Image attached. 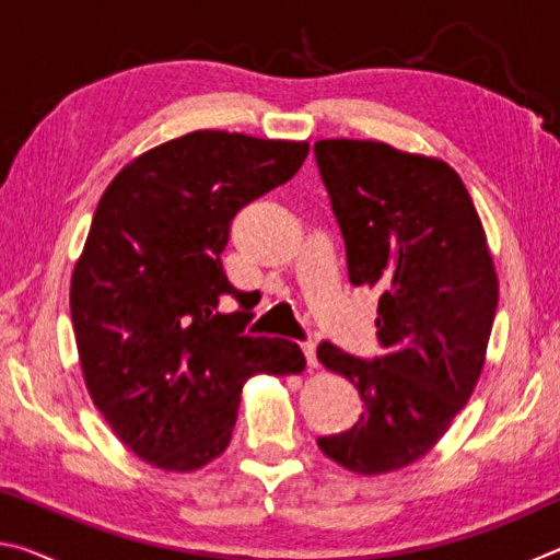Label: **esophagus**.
<instances>
[{"label":"esophagus","mask_w":560,"mask_h":560,"mask_svg":"<svg viewBox=\"0 0 560 560\" xmlns=\"http://www.w3.org/2000/svg\"><path fill=\"white\" fill-rule=\"evenodd\" d=\"M301 350H303V355H306V365H308V371H314V368H318L316 346L311 343V340H306V343H301Z\"/></svg>","instance_id":"obj_1"}]
</instances>
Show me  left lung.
<instances>
[{
  "mask_svg": "<svg viewBox=\"0 0 560 560\" xmlns=\"http://www.w3.org/2000/svg\"><path fill=\"white\" fill-rule=\"evenodd\" d=\"M320 179L346 242L348 279L377 299L383 353L355 358L318 346L348 377L363 412L318 438L320 452L355 474L402 469L450 430L485 368L499 281L467 187L442 160L375 140H318Z\"/></svg>",
  "mask_w": 560,
  "mask_h": 560,
  "instance_id": "1",
  "label": "left lung"
}]
</instances>
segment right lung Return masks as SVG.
<instances>
[{
    "label": "right lung",
    "mask_w": 560,
    "mask_h": 560,
    "mask_svg": "<svg viewBox=\"0 0 560 560\" xmlns=\"http://www.w3.org/2000/svg\"><path fill=\"white\" fill-rule=\"evenodd\" d=\"M308 143L195 130L148 150L106 187L71 277V320L93 402L128 450L192 471L226 450L242 387L306 365L254 318L220 254L234 214L299 173ZM226 298L241 303L222 315Z\"/></svg>",
    "instance_id": "add662e5"
}]
</instances>
